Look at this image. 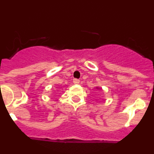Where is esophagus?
<instances>
[{
  "instance_id": "esophagus-1",
  "label": "esophagus",
  "mask_w": 154,
  "mask_h": 154,
  "mask_svg": "<svg viewBox=\"0 0 154 154\" xmlns=\"http://www.w3.org/2000/svg\"><path fill=\"white\" fill-rule=\"evenodd\" d=\"M80 82L79 79H73V83L74 84H79Z\"/></svg>"
}]
</instances>
